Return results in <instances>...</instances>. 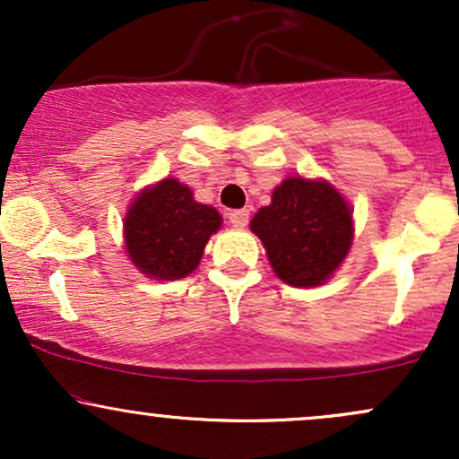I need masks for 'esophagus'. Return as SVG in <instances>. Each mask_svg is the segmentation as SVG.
Here are the masks:
<instances>
[{"mask_svg":"<svg viewBox=\"0 0 459 459\" xmlns=\"http://www.w3.org/2000/svg\"><path fill=\"white\" fill-rule=\"evenodd\" d=\"M229 220L235 229H244V226L247 224V220H250V212H247V209H237V212L229 213Z\"/></svg>","mask_w":459,"mask_h":459,"instance_id":"esophagus-1","label":"esophagus"}]
</instances>
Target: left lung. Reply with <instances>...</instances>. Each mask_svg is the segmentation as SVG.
<instances>
[{
	"label": "left lung",
	"instance_id": "1",
	"mask_svg": "<svg viewBox=\"0 0 459 459\" xmlns=\"http://www.w3.org/2000/svg\"><path fill=\"white\" fill-rule=\"evenodd\" d=\"M273 273L291 287L328 282L354 241V209L325 178L287 177L250 220Z\"/></svg>",
	"mask_w": 459,
	"mask_h": 459
}]
</instances>
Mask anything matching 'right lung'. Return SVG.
<instances>
[{"label": "right lung", "mask_w": 459, "mask_h": 459, "mask_svg": "<svg viewBox=\"0 0 459 459\" xmlns=\"http://www.w3.org/2000/svg\"><path fill=\"white\" fill-rule=\"evenodd\" d=\"M220 226L218 209L194 200L186 183L166 177L131 200L123 220L125 252L152 281H178L196 270Z\"/></svg>", "instance_id": "add662e5"}]
</instances>
